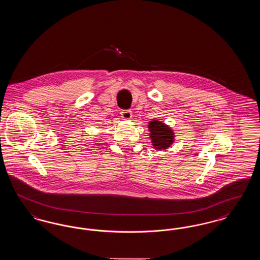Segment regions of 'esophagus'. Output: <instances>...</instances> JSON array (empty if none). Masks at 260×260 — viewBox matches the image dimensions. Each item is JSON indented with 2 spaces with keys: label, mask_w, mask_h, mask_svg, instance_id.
Listing matches in <instances>:
<instances>
[{
  "label": "esophagus",
  "mask_w": 260,
  "mask_h": 260,
  "mask_svg": "<svg viewBox=\"0 0 260 260\" xmlns=\"http://www.w3.org/2000/svg\"><path fill=\"white\" fill-rule=\"evenodd\" d=\"M121 115H122V118L124 120H129L133 116V113L131 110H123L121 112Z\"/></svg>",
  "instance_id": "esophagus-1"
}]
</instances>
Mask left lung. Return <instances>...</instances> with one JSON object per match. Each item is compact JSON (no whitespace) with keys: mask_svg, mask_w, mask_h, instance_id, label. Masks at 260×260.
Returning <instances> with one entry per match:
<instances>
[{"mask_svg":"<svg viewBox=\"0 0 260 260\" xmlns=\"http://www.w3.org/2000/svg\"><path fill=\"white\" fill-rule=\"evenodd\" d=\"M148 128L154 148L165 150L173 144L174 135L170 126L160 121L153 120L149 123Z\"/></svg>","mask_w":260,"mask_h":260,"instance_id":"8db88e82","label":"left lung"}]
</instances>
